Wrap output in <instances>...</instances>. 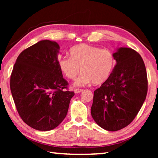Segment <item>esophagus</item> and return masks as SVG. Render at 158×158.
Returning <instances> with one entry per match:
<instances>
[{
    "mask_svg": "<svg viewBox=\"0 0 158 158\" xmlns=\"http://www.w3.org/2000/svg\"><path fill=\"white\" fill-rule=\"evenodd\" d=\"M74 90V93L77 94V93H80L81 92L83 91V89H75Z\"/></svg>",
    "mask_w": 158,
    "mask_h": 158,
    "instance_id": "34e87169",
    "label": "esophagus"
}]
</instances>
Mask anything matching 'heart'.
I'll list each match as a JSON object with an SVG mask.
<instances>
[{"mask_svg": "<svg viewBox=\"0 0 158 158\" xmlns=\"http://www.w3.org/2000/svg\"><path fill=\"white\" fill-rule=\"evenodd\" d=\"M70 57L60 56L58 65L60 71L69 79L73 80L80 73L75 82L77 86H84L93 82L99 85L107 81L115 67L114 56L110 50L81 44L72 47Z\"/></svg>", "mask_w": 158, "mask_h": 158, "instance_id": "obj_1", "label": "heart"}]
</instances>
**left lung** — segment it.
<instances>
[{"mask_svg":"<svg viewBox=\"0 0 158 158\" xmlns=\"http://www.w3.org/2000/svg\"><path fill=\"white\" fill-rule=\"evenodd\" d=\"M107 81L94 91L91 116L99 126L117 131L127 126L142 106L148 91L145 64L139 53L121 47Z\"/></svg>","mask_w":158,"mask_h":158,"instance_id":"left-lung-1","label":"left lung"}]
</instances>
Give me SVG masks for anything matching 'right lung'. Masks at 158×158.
Instances as JSON below:
<instances>
[{"label":"right lung","mask_w":158,"mask_h":158,"mask_svg":"<svg viewBox=\"0 0 158 158\" xmlns=\"http://www.w3.org/2000/svg\"><path fill=\"white\" fill-rule=\"evenodd\" d=\"M57 42L41 40L23 50L10 77V90L21 119L40 131L54 129L68 114L74 93L58 65Z\"/></svg>","instance_id":"1"}]
</instances>
